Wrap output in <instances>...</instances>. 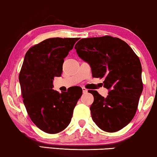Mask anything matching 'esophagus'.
Segmentation results:
<instances>
[{"label":"esophagus","mask_w":157,"mask_h":157,"mask_svg":"<svg viewBox=\"0 0 157 157\" xmlns=\"http://www.w3.org/2000/svg\"><path fill=\"white\" fill-rule=\"evenodd\" d=\"M82 91H83L84 94H86V93H87V92H88V90H87V88H85V87H82Z\"/></svg>","instance_id":"obj_1"}]
</instances>
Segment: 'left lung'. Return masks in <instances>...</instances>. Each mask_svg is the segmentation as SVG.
Masks as SVG:
<instances>
[{
    "mask_svg": "<svg viewBox=\"0 0 157 157\" xmlns=\"http://www.w3.org/2000/svg\"><path fill=\"white\" fill-rule=\"evenodd\" d=\"M75 48L79 57L88 62L94 77L105 78L107 97L97 90L90 114L103 131L115 132L133 119L143 91L142 67L138 56L124 41L105 36L80 39Z\"/></svg>",
    "mask_w": 157,
    "mask_h": 157,
    "instance_id": "1",
    "label": "left lung"
}]
</instances>
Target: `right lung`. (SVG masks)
Listing matches in <instances>:
<instances>
[{
    "instance_id": "1",
    "label": "right lung",
    "mask_w": 157,
    "mask_h": 157,
    "mask_svg": "<svg viewBox=\"0 0 157 157\" xmlns=\"http://www.w3.org/2000/svg\"><path fill=\"white\" fill-rule=\"evenodd\" d=\"M78 39H45L25 56L19 75L23 103L33 124L46 133L56 134L67 127L82 94L79 86L61 94L52 89L54 77L61 76L64 58Z\"/></svg>"
}]
</instances>
